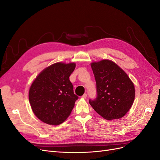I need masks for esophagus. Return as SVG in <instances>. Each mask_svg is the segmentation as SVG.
Instances as JSON below:
<instances>
[{
	"mask_svg": "<svg viewBox=\"0 0 160 160\" xmlns=\"http://www.w3.org/2000/svg\"><path fill=\"white\" fill-rule=\"evenodd\" d=\"M87 96H88V95H87L86 93H85V94H83V95L81 96V98H83V99H86V98H87Z\"/></svg>",
	"mask_w": 160,
	"mask_h": 160,
	"instance_id": "obj_1",
	"label": "esophagus"
}]
</instances>
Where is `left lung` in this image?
<instances>
[{"label":"left lung","mask_w":160,"mask_h":160,"mask_svg":"<svg viewBox=\"0 0 160 160\" xmlns=\"http://www.w3.org/2000/svg\"><path fill=\"white\" fill-rule=\"evenodd\" d=\"M96 81L97 98L89 102L101 117L107 120L123 118L133 105L135 88L122 69L110 60L91 64Z\"/></svg>","instance_id":"8db88e82"}]
</instances>
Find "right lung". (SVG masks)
<instances>
[{"instance_id":"obj_1","label":"right lung","mask_w":160,"mask_h":160,"mask_svg":"<svg viewBox=\"0 0 160 160\" xmlns=\"http://www.w3.org/2000/svg\"><path fill=\"white\" fill-rule=\"evenodd\" d=\"M75 63L56 62L42 71L34 80L28 93L33 113L42 122L57 125L69 117L78 99L69 76Z\"/></svg>"}]
</instances>
